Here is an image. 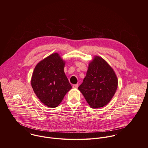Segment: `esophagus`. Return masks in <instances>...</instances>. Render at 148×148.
<instances>
[{
	"label": "esophagus",
	"mask_w": 148,
	"mask_h": 148,
	"mask_svg": "<svg viewBox=\"0 0 148 148\" xmlns=\"http://www.w3.org/2000/svg\"><path fill=\"white\" fill-rule=\"evenodd\" d=\"M79 86V85L78 84H73L72 85V87L73 88H77Z\"/></svg>",
	"instance_id": "1"
}]
</instances>
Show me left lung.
<instances>
[{"label":"left lung","instance_id":"left-lung-1","mask_svg":"<svg viewBox=\"0 0 148 148\" xmlns=\"http://www.w3.org/2000/svg\"><path fill=\"white\" fill-rule=\"evenodd\" d=\"M117 77L112 68L105 60L95 56L89 64L83 82L78 89L92 108L106 106L115 94Z\"/></svg>","mask_w":148,"mask_h":148}]
</instances>
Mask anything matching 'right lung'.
<instances>
[{
  "label": "right lung",
  "instance_id": "add662e5",
  "mask_svg": "<svg viewBox=\"0 0 148 148\" xmlns=\"http://www.w3.org/2000/svg\"><path fill=\"white\" fill-rule=\"evenodd\" d=\"M65 62L58 53L48 56L38 64L31 78V86L45 106L55 108L72 88L64 71Z\"/></svg>",
  "mask_w": 148,
  "mask_h": 148
}]
</instances>
